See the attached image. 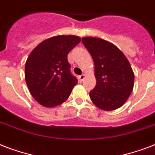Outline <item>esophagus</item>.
<instances>
[{
	"mask_svg": "<svg viewBox=\"0 0 155 155\" xmlns=\"http://www.w3.org/2000/svg\"><path fill=\"white\" fill-rule=\"evenodd\" d=\"M85 77H86V75H85L84 74H83V75H80V76H79V79H80V81H83V80L85 79Z\"/></svg>",
	"mask_w": 155,
	"mask_h": 155,
	"instance_id": "1",
	"label": "esophagus"
}]
</instances>
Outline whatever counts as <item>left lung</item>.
Returning <instances> with one entry per match:
<instances>
[{"label":"left lung","instance_id":"left-lung-1","mask_svg":"<svg viewBox=\"0 0 155 155\" xmlns=\"http://www.w3.org/2000/svg\"><path fill=\"white\" fill-rule=\"evenodd\" d=\"M82 42L94 62L97 84L89 92L92 103L105 111L120 108L134 88V74L130 62L121 51L106 40L85 37Z\"/></svg>","mask_w":155,"mask_h":155}]
</instances>
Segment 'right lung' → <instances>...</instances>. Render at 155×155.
Instances as JSON below:
<instances>
[{"mask_svg":"<svg viewBox=\"0 0 155 155\" xmlns=\"http://www.w3.org/2000/svg\"><path fill=\"white\" fill-rule=\"evenodd\" d=\"M81 41L75 35L50 38L33 50L25 65L29 91L40 104L47 108L68 99L77 79L71 74L68 53Z\"/></svg>","mask_w":155,"mask_h":155,"instance_id":"1","label":"right lung"}]
</instances>
